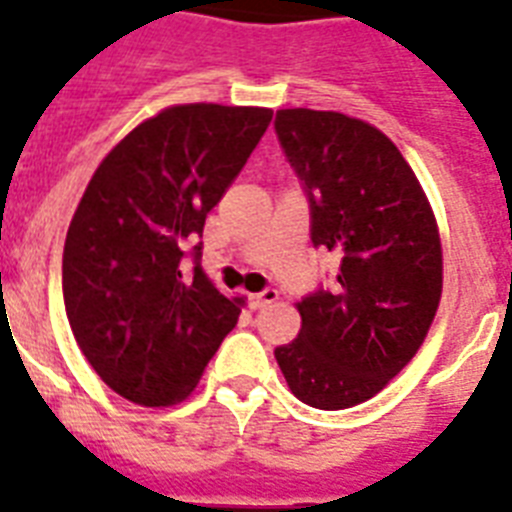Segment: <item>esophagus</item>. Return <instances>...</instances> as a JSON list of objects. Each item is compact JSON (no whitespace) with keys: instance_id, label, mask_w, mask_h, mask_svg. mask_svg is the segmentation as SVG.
<instances>
[{"instance_id":"1","label":"esophagus","mask_w":512,"mask_h":512,"mask_svg":"<svg viewBox=\"0 0 512 512\" xmlns=\"http://www.w3.org/2000/svg\"><path fill=\"white\" fill-rule=\"evenodd\" d=\"M276 300H279V292H276V289H263V292H257V295H249V305H252L255 311H260L265 305H273Z\"/></svg>"}]
</instances>
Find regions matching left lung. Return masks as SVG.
Returning a JSON list of instances; mask_svg holds the SVG:
<instances>
[{"instance_id": "obj_1", "label": "left lung", "mask_w": 512, "mask_h": 512, "mask_svg": "<svg viewBox=\"0 0 512 512\" xmlns=\"http://www.w3.org/2000/svg\"><path fill=\"white\" fill-rule=\"evenodd\" d=\"M276 135L311 199L313 244L340 257L337 287L297 303L303 327L276 361L300 401L348 409L428 337L444 289L436 215L396 143L364 119L281 108Z\"/></svg>"}]
</instances>
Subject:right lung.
Returning a JSON list of instances; mask_svg holds the SVG:
<instances>
[{"instance_id": "add662e5", "label": "right lung", "mask_w": 512, "mask_h": 512, "mask_svg": "<svg viewBox=\"0 0 512 512\" xmlns=\"http://www.w3.org/2000/svg\"><path fill=\"white\" fill-rule=\"evenodd\" d=\"M273 119L271 108L185 103L124 135L84 188L63 247V300L108 388L140 406L193 393L241 297L220 295L193 247Z\"/></svg>"}]
</instances>
